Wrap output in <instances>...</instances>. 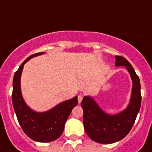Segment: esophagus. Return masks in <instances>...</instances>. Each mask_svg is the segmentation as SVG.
<instances>
[{"mask_svg": "<svg viewBox=\"0 0 152 152\" xmlns=\"http://www.w3.org/2000/svg\"><path fill=\"white\" fill-rule=\"evenodd\" d=\"M82 99H83V95L82 94H79V96H78V102H79V104L82 102Z\"/></svg>", "mask_w": 152, "mask_h": 152, "instance_id": "obj_1", "label": "esophagus"}]
</instances>
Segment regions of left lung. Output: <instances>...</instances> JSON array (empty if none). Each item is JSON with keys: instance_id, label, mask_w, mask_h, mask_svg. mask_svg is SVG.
Returning a JSON list of instances; mask_svg holds the SVG:
<instances>
[{"instance_id": "obj_1", "label": "left lung", "mask_w": 152, "mask_h": 152, "mask_svg": "<svg viewBox=\"0 0 152 152\" xmlns=\"http://www.w3.org/2000/svg\"><path fill=\"white\" fill-rule=\"evenodd\" d=\"M115 66L126 67L132 80L131 99L128 107L118 114L109 115L90 96H85L81 103L84 111L83 123L86 133L93 141L99 143H113L125 137L134 125L141 104L138 76L125 58L115 56Z\"/></svg>"}]
</instances>
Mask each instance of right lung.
<instances>
[{"instance_id": "add662e5", "label": "right lung", "mask_w": 152, "mask_h": 152, "mask_svg": "<svg viewBox=\"0 0 152 152\" xmlns=\"http://www.w3.org/2000/svg\"><path fill=\"white\" fill-rule=\"evenodd\" d=\"M43 52L28 56L15 72L13 79L12 104L18 121L25 134L37 142H48L56 140L63 132L65 124L73 107L78 104L77 96L61 102L45 113H37L30 109L23 99L20 76L24 65L31 58L43 54Z\"/></svg>"}]
</instances>
